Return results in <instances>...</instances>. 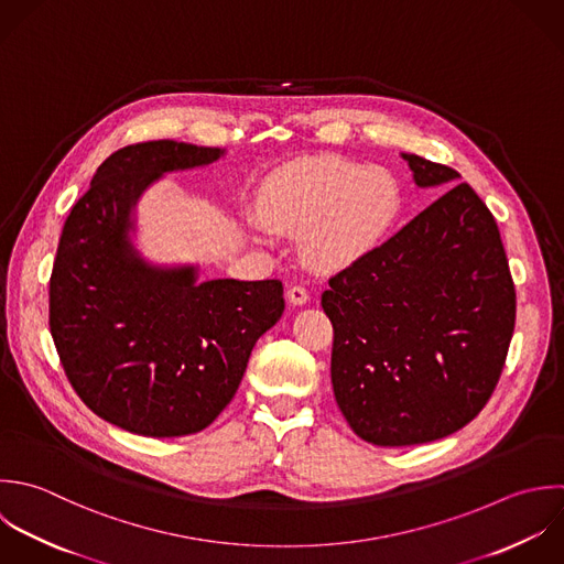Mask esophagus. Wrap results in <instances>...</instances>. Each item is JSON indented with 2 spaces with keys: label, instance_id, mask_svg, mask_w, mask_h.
Masks as SVG:
<instances>
[{
  "label": "esophagus",
  "instance_id": "obj_1",
  "mask_svg": "<svg viewBox=\"0 0 564 564\" xmlns=\"http://www.w3.org/2000/svg\"><path fill=\"white\" fill-rule=\"evenodd\" d=\"M288 299H290V303H294V305H305L307 299H310V292H307L305 285L294 283V285L288 288Z\"/></svg>",
  "mask_w": 564,
  "mask_h": 564
}]
</instances>
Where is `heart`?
I'll return each instance as SVG.
<instances>
[{"label":"heart","instance_id":"b5f03b06","mask_svg":"<svg viewBox=\"0 0 564 564\" xmlns=\"http://www.w3.org/2000/svg\"><path fill=\"white\" fill-rule=\"evenodd\" d=\"M400 208L395 177L343 155L299 160L268 177L261 217L290 235L316 268H343L371 252ZM261 228V224L257 226Z\"/></svg>","mask_w":564,"mask_h":564}]
</instances>
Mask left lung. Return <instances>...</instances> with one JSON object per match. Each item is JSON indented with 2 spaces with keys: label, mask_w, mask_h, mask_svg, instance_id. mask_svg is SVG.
Segmentation results:
<instances>
[{
  "label": "left lung",
  "mask_w": 564,
  "mask_h": 564,
  "mask_svg": "<svg viewBox=\"0 0 564 564\" xmlns=\"http://www.w3.org/2000/svg\"><path fill=\"white\" fill-rule=\"evenodd\" d=\"M417 186L459 173L404 153ZM332 384L351 431L376 446L442 440L492 398L517 321L495 215L466 182L389 241L329 276Z\"/></svg>",
  "instance_id": "8db88e82"
}]
</instances>
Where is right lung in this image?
I'll return each mask as SVG.
<instances>
[{"instance_id": "obj_1", "label": "right lung", "mask_w": 564, "mask_h": 564, "mask_svg": "<svg viewBox=\"0 0 564 564\" xmlns=\"http://www.w3.org/2000/svg\"><path fill=\"white\" fill-rule=\"evenodd\" d=\"M215 147L149 140L113 151L72 206L50 274V332L63 371L105 422L144 437L199 433L235 398L250 351L283 314V283L155 270L124 237L160 173L208 164Z\"/></svg>"}]
</instances>
